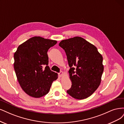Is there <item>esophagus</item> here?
<instances>
[{"label":"esophagus","instance_id":"1","mask_svg":"<svg viewBox=\"0 0 124 124\" xmlns=\"http://www.w3.org/2000/svg\"><path fill=\"white\" fill-rule=\"evenodd\" d=\"M64 75V73L63 72V71H60V72L59 73V76L60 77H62V76H63V75Z\"/></svg>","mask_w":124,"mask_h":124}]
</instances>
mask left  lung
Returning <instances> with one entry per match:
<instances>
[{
  "label": "left lung",
  "instance_id": "1",
  "mask_svg": "<svg viewBox=\"0 0 124 124\" xmlns=\"http://www.w3.org/2000/svg\"><path fill=\"white\" fill-rule=\"evenodd\" d=\"M59 45L65 50L70 67L72 85L67 93L77 99L89 97L101 83L104 69L102 55L96 47L80 37L64 39Z\"/></svg>",
  "mask_w": 124,
  "mask_h": 124
}]
</instances>
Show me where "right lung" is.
<instances>
[{"label": "right lung", "instance_id": "right-lung-1", "mask_svg": "<svg viewBox=\"0 0 124 124\" xmlns=\"http://www.w3.org/2000/svg\"><path fill=\"white\" fill-rule=\"evenodd\" d=\"M57 41L34 37L21 44L14 54V68L23 91L30 96L40 98L49 92L58 74L51 71L47 51Z\"/></svg>", "mask_w": 124, "mask_h": 124}]
</instances>
